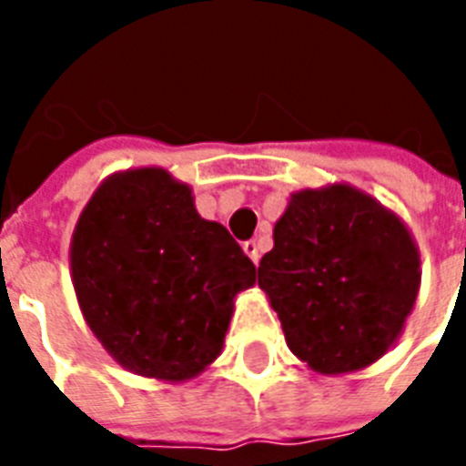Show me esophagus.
Wrapping results in <instances>:
<instances>
[{
	"label": "esophagus",
	"mask_w": 466,
	"mask_h": 466,
	"mask_svg": "<svg viewBox=\"0 0 466 466\" xmlns=\"http://www.w3.org/2000/svg\"><path fill=\"white\" fill-rule=\"evenodd\" d=\"M244 251H247V256L251 261L258 263V258H261V248H258L256 241H244Z\"/></svg>",
	"instance_id": "esophagus-1"
}]
</instances>
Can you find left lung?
<instances>
[{"label":"left lung","mask_w":466,"mask_h":466,"mask_svg":"<svg viewBox=\"0 0 466 466\" xmlns=\"http://www.w3.org/2000/svg\"><path fill=\"white\" fill-rule=\"evenodd\" d=\"M419 285L409 227L348 183L292 193L258 263V288L288 346L321 375L380 360L404 329Z\"/></svg>","instance_id":"1"}]
</instances>
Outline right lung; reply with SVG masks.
I'll return each mask as SVG.
<instances>
[{"label": "right lung", "instance_id": "right-lung-1", "mask_svg": "<svg viewBox=\"0 0 466 466\" xmlns=\"http://www.w3.org/2000/svg\"><path fill=\"white\" fill-rule=\"evenodd\" d=\"M72 283L86 324L126 370L164 382L200 375L225 346L234 298L256 268L190 186L164 168L108 176L72 234Z\"/></svg>", "mask_w": 466, "mask_h": 466}]
</instances>
